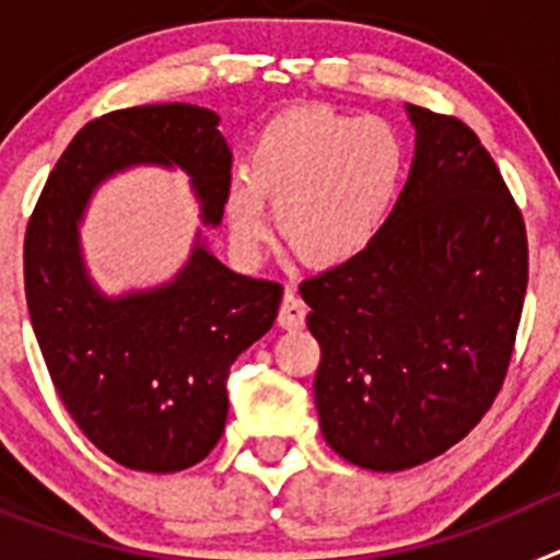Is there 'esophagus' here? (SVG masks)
Listing matches in <instances>:
<instances>
[{
	"label": "esophagus",
	"instance_id": "1",
	"mask_svg": "<svg viewBox=\"0 0 560 560\" xmlns=\"http://www.w3.org/2000/svg\"><path fill=\"white\" fill-rule=\"evenodd\" d=\"M277 325L285 330H300L305 325V303L291 289L283 296L280 314H277Z\"/></svg>",
	"mask_w": 560,
	"mask_h": 560
}]
</instances>
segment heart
<instances>
[{"label":"heart","instance_id":"1","mask_svg":"<svg viewBox=\"0 0 560 560\" xmlns=\"http://www.w3.org/2000/svg\"><path fill=\"white\" fill-rule=\"evenodd\" d=\"M409 153L398 126L311 103L275 114L226 190L232 235L246 249L266 232V201L283 244L330 269L359 257L393 219Z\"/></svg>","mask_w":560,"mask_h":560}]
</instances>
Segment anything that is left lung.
<instances>
[{
  "label": "left lung",
  "instance_id": "8db88e82",
  "mask_svg": "<svg viewBox=\"0 0 560 560\" xmlns=\"http://www.w3.org/2000/svg\"><path fill=\"white\" fill-rule=\"evenodd\" d=\"M418 131L393 219L348 264L300 285L319 341L328 446L370 471L440 457L491 409L527 291V232L491 153L457 117Z\"/></svg>",
  "mask_w": 560,
  "mask_h": 560
}]
</instances>
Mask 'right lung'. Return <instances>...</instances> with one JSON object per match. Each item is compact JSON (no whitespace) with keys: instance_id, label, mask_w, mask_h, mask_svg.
<instances>
[{"instance_id":"right-lung-1","label":"right lung","mask_w":560,"mask_h":560,"mask_svg":"<svg viewBox=\"0 0 560 560\" xmlns=\"http://www.w3.org/2000/svg\"><path fill=\"white\" fill-rule=\"evenodd\" d=\"M179 165L221 224L232 153L219 114L190 103L108 112L86 122L49 173L24 232L30 323L58 398L106 457L131 471L201 463L224 434L230 364L275 325L283 285L235 275L196 244L162 289L106 300L83 271L78 221L114 171Z\"/></svg>"}]
</instances>
